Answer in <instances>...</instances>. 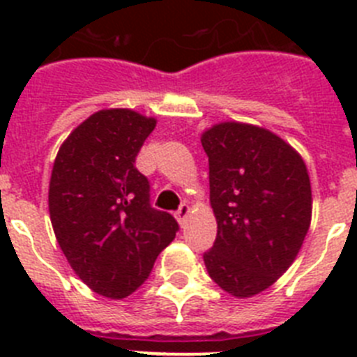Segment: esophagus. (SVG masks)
I'll list each match as a JSON object with an SVG mask.
<instances>
[{
    "mask_svg": "<svg viewBox=\"0 0 357 357\" xmlns=\"http://www.w3.org/2000/svg\"><path fill=\"white\" fill-rule=\"evenodd\" d=\"M188 214H189L188 204H182V206L176 209L175 216H176V220H178V223H181V225H184V223H185V218H188Z\"/></svg>",
    "mask_w": 357,
    "mask_h": 357,
    "instance_id": "34e87169",
    "label": "esophagus"
}]
</instances>
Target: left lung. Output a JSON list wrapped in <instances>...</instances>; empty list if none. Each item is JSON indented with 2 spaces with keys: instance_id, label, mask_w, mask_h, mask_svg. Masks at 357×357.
Returning <instances> with one entry per match:
<instances>
[{
  "instance_id": "1",
  "label": "left lung",
  "mask_w": 357,
  "mask_h": 357,
  "mask_svg": "<svg viewBox=\"0 0 357 357\" xmlns=\"http://www.w3.org/2000/svg\"><path fill=\"white\" fill-rule=\"evenodd\" d=\"M218 222L204 254L211 279L245 298L272 286L301 250L311 223L302 157L270 130L220 123L202 135Z\"/></svg>"
}]
</instances>
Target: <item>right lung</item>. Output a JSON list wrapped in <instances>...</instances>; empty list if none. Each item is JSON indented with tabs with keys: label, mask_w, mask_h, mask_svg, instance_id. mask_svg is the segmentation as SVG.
Here are the masks:
<instances>
[{
	"label": "right lung",
	"mask_w": 357,
	"mask_h": 357,
	"mask_svg": "<svg viewBox=\"0 0 357 357\" xmlns=\"http://www.w3.org/2000/svg\"><path fill=\"white\" fill-rule=\"evenodd\" d=\"M155 119L134 110H100L71 132L50 181L56 241L85 284L125 298L150 277L157 255L178 232L150 204V182L135 168Z\"/></svg>",
	"instance_id": "obj_1"
}]
</instances>
